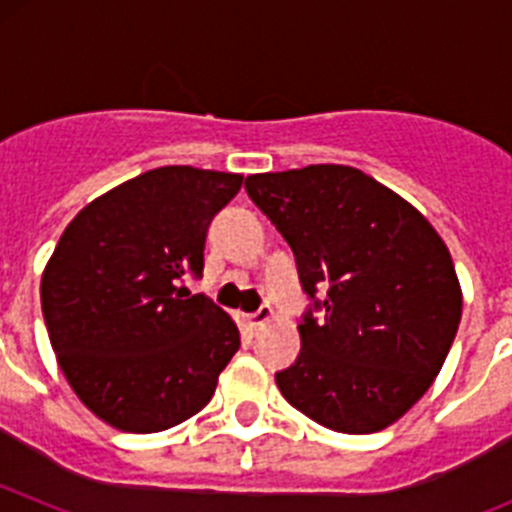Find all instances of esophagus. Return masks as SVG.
Returning a JSON list of instances; mask_svg holds the SVG:
<instances>
[{"label":"esophagus","instance_id":"34e87169","mask_svg":"<svg viewBox=\"0 0 512 512\" xmlns=\"http://www.w3.org/2000/svg\"><path fill=\"white\" fill-rule=\"evenodd\" d=\"M271 318H274V310H271V305H261L259 310L251 312V315H246V323H248V328L256 333V330L264 328Z\"/></svg>","mask_w":512,"mask_h":512}]
</instances>
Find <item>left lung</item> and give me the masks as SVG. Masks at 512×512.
Wrapping results in <instances>:
<instances>
[{"label":"left lung","instance_id":"8db88e82","mask_svg":"<svg viewBox=\"0 0 512 512\" xmlns=\"http://www.w3.org/2000/svg\"><path fill=\"white\" fill-rule=\"evenodd\" d=\"M246 192L289 243L312 300L297 325L300 356L277 372L284 400L338 433H377L400 420L441 372L461 320L441 235L354 166L251 174Z\"/></svg>","mask_w":512,"mask_h":512}]
</instances>
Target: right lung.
<instances>
[{
	"mask_svg": "<svg viewBox=\"0 0 512 512\" xmlns=\"http://www.w3.org/2000/svg\"><path fill=\"white\" fill-rule=\"evenodd\" d=\"M241 174L161 166L104 192L66 225L40 279L45 328L71 390L99 420L156 433L200 413L241 333L210 297L212 217Z\"/></svg>",
	"mask_w": 512,
	"mask_h": 512,
	"instance_id": "1",
	"label": "right lung"
}]
</instances>
